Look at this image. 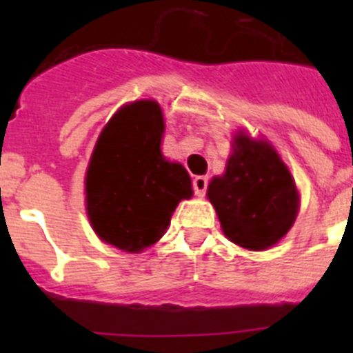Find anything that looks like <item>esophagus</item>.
I'll list each match as a JSON object with an SVG mask.
<instances>
[{
    "label": "esophagus",
    "mask_w": 353,
    "mask_h": 353,
    "mask_svg": "<svg viewBox=\"0 0 353 353\" xmlns=\"http://www.w3.org/2000/svg\"><path fill=\"white\" fill-rule=\"evenodd\" d=\"M207 187H208V179L207 176H196L192 180V189H194V194L199 196V198H203L207 194Z\"/></svg>",
    "instance_id": "1"
}]
</instances>
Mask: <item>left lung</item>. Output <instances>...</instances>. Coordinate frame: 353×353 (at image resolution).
I'll list each match as a JSON object with an SVG mask.
<instances>
[{
    "label": "left lung",
    "instance_id": "1",
    "mask_svg": "<svg viewBox=\"0 0 353 353\" xmlns=\"http://www.w3.org/2000/svg\"><path fill=\"white\" fill-rule=\"evenodd\" d=\"M208 199L228 239L252 251L277 244L295 223L299 194L288 168L265 141L240 132L223 176L208 185Z\"/></svg>",
    "mask_w": 353,
    "mask_h": 353
}]
</instances>
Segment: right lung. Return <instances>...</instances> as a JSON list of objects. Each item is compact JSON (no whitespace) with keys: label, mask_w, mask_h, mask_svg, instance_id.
<instances>
[{"label":"right lung","mask_w":353,"mask_h":353,"mask_svg":"<svg viewBox=\"0 0 353 353\" xmlns=\"http://www.w3.org/2000/svg\"><path fill=\"white\" fill-rule=\"evenodd\" d=\"M157 102L121 108L99 136L86 171V210L104 242L138 252L155 244L179 201L191 198L189 173L161 154Z\"/></svg>","instance_id":"right-lung-1"}]
</instances>
